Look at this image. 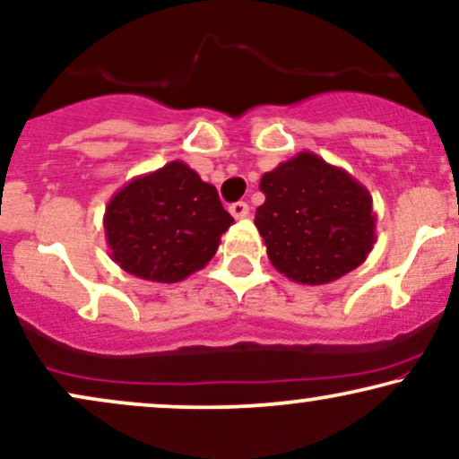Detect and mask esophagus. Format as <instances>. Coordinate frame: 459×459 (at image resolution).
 <instances>
[{
	"mask_svg": "<svg viewBox=\"0 0 459 459\" xmlns=\"http://www.w3.org/2000/svg\"><path fill=\"white\" fill-rule=\"evenodd\" d=\"M230 212L234 214V219H245V217H248V204H247V202H236V204H231Z\"/></svg>",
	"mask_w": 459,
	"mask_h": 459,
	"instance_id": "1",
	"label": "esophagus"
}]
</instances>
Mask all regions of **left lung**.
Returning <instances> with one entry per match:
<instances>
[{
	"label": "left lung",
	"mask_w": 459,
	"mask_h": 459,
	"mask_svg": "<svg viewBox=\"0 0 459 459\" xmlns=\"http://www.w3.org/2000/svg\"><path fill=\"white\" fill-rule=\"evenodd\" d=\"M255 228L270 264L302 285H327L366 262L377 242L372 195L347 169L298 152L259 183Z\"/></svg>",
	"instance_id": "obj_1"
}]
</instances>
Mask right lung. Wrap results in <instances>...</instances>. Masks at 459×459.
I'll return each mask as SVG.
<instances>
[{"label": "right lung", "mask_w": 459, "mask_h": 459, "mask_svg": "<svg viewBox=\"0 0 459 459\" xmlns=\"http://www.w3.org/2000/svg\"><path fill=\"white\" fill-rule=\"evenodd\" d=\"M231 223L217 189L183 161L129 180L104 214L112 262L152 282H178L202 270Z\"/></svg>", "instance_id": "obj_1"}]
</instances>
